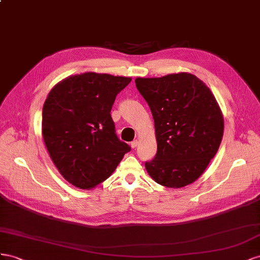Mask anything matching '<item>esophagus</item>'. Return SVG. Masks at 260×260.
Segmentation results:
<instances>
[{"label":"esophagus","instance_id":"obj_1","mask_svg":"<svg viewBox=\"0 0 260 260\" xmlns=\"http://www.w3.org/2000/svg\"><path fill=\"white\" fill-rule=\"evenodd\" d=\"M137 145H138V142H137V140H134V142H132V143H131V146H132L133 149H135V148L137 147Z\"/></svg>","mask_w":260,"mask_h":260}]
</instances>
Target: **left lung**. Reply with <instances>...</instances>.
Wrapping results in <instances>:
<instances>
[{"label": "left lung", "mask_w": 260, "mask_h": 260, "mask_svg": "<svg viewBox=\"0 0 260 260\" xmlns=\"http://www.w3.org/2000/svg\"><path fill=\"white\" fill-rule=\"evenodd\" d=\"M135 84L151 110L158 146L153 159L145 162L147 172L166 187L195 182L223 136V117L214 95L189 73L136 78Z\"/></svg>", "instance_id": "obj_1"}]
</instances>
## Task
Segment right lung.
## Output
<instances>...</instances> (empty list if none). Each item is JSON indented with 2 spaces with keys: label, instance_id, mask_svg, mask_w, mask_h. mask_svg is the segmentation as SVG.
<instances>
[{
  "label": "right lung",
  "instance_id": "right-lung-1",
  "mask_svg": "<svg viewBox=\"0 0 260 260\" xmlns=\"http://www.w3.org/2000/svg\"><path fill=\"white\" fill-rule=\"evenodd\" d=\"M132 78L84 73L58 83L42 110V136L66 181L89 189L114 172L131 147L120 140L111 117L117 93Z\"/></svg>",
  "mask_w": 260,
  "mask_h": 260
}]
</instances>
